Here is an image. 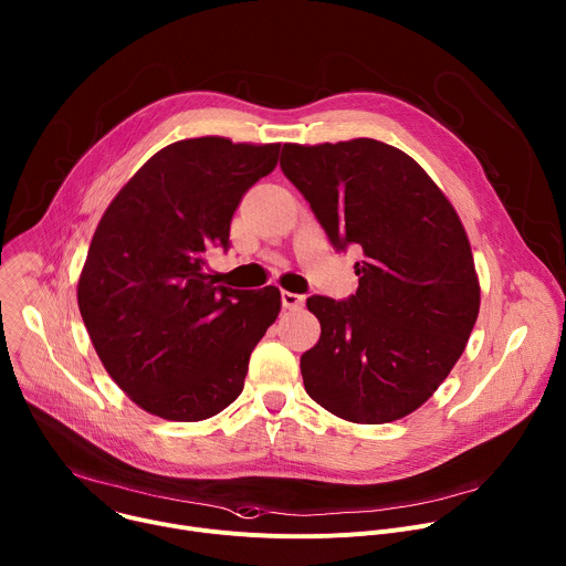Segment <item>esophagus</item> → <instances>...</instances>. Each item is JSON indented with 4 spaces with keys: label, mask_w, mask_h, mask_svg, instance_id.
I'll use <instances>...</instances> for the list:
<instances>
[{
    "label": "esophagus",
    "mask_w": 566,
    "mask_h": 566,
    "mask_svg": "<svg viewBox=\"0 0 566 566\" xmlns=\"http://www.w3.org/2000/svg\"><path fill=\"white\" fill-rule=\"evenodd\" d=\"M282 304H284V308H289V311H297V308L304 306V295L291 293V291H282Z\"/></svg>",
    "instance_id": "34e87169"
}]
</instances>
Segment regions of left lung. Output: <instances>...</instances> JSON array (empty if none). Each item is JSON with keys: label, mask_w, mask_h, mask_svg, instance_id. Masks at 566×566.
Here are the masks:
<instances>
[{"label": "left lung", "mask_w": 566, "mask_h": 566, "mask_svg": "<svg viewBox=\"0 0 566 566\" xmlns=\"http://www.w3.org/2000/svg\"><path fill=\"white\" fill-rule=\"evenodd\" d=\"M280 166L331 244L364 253L355 295L306 300L322 326L300 359L306 394L355 424L413 413L447 380L480 313L455 209L413 157L378 139L284 144Z\"/></svg>", "instance_id": "1"}]
</instances>
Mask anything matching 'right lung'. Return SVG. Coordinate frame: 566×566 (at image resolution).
<instances>
[{
    "label": "right lung",
    "mask_w": 566,
    "mask_h": 566,
    "mask_svg": "<svg viewBox=\"0 0 566 566\" xmlns=\"http://www.w3.org/2000/svg\"><path fill=\"white\" fill-rule=\"evenodd\" d=\"M280 144L196 137L157 150L102 216L77 284L91 342L144 411L200 422L244 389L251 350L280 313V289L216 284L207 253L229 249L249 188Z\"/></svg>",
    "instance_id": "right-lung-1"
}]
</instances>
